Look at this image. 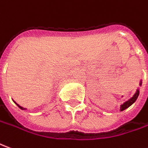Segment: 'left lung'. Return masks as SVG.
Returning <instances> with one entry per match:
<instances>
[{
	"label": "left lung",
	"mask_w": 148,
	"mask_h": 148,
	"mask_svg": "<svg viewBox=\"0 0 148 148\" xmlns=\"http://www.w3.org/2000/svg\"><path fill=\"white\" fill-rule=\"evenodd\" d=\"M139 86H142V80H140V82H139ZM138 95H139V89L138 88L137 90H136V91H135V93L134 94V95L130 98V99H129L127 101H125V102H124V103L121 104L120 111H123L125 109L129 108L130 106H131V105L136 101V99H137Z\"/></svg>",
	"instance_id": "1"
}]
</instances>
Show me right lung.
<instances>
[{"label": "right lung", "instance_id": "1", "mask_svg": "<svg viewBox=\"0 0 148 148\" xmlns=\"http://www.w3.org/2000/svg\"><path fill=\"white\" fill-rule=\"evenodd\" d=\"M14 103H16V104H17V105H18V106L19 108H21V109H23V110H25V109H27V108H23V107H22V106H20L18 103H16V102H15V101H14Z\"/></svg>", "mask_w": 148, "mask_h": 148}]
</instances>
